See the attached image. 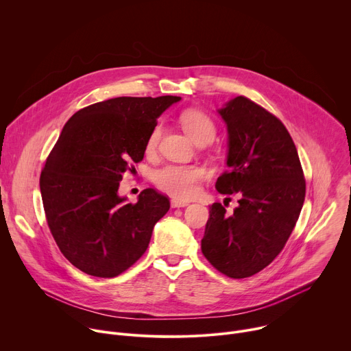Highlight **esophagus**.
Returning <instances> with one entry per match:
<instances>
[{"label": "esophagus", "instance_id": "esophagus-1", "mask_svg": "<svg viewBox=\"0 0 351 351\" xmlns=\"http://www.w3.org/2000/svg\"><path fill=\"white\" fill-rule=\"evenodd\" d=\"M171 206H172L173 208L186 207V206H189V202H186V199H180V198H172V199H171Z\"/></svg>", "mask_w": 351, "mask_h": 351}]
</instances>
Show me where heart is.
Returning <instances> with one entry per match:
<instances>
[{
  "instance_id": "1",
  "label": "heart",
  "mask_w": 351,
  "mask_h": 351,
  "mask_svg": "<svg viewBox=\"0 0 351 351\" xmlns=\"http://www.w3.org/2000/svg\"><path fill=\"white\" fill-rule=\"evenodd\" d=\"M179 122L184 132L190 136L194 143H210L214 140L217 134V125L214 119L202 110H186L180 114ZM162 126L156 125L152 132L148 133L147 140L144 143V153L145 156L152 157L156 154L157 147L161 138ZM206 171L203 167L189 164V165H179V164H169L160 168L154 173V183L156 186L179 198H189L191 197L198 183L204 178Z\"/></svg>"
}]
</instances>
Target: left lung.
I'll use <instances>...</instances> for the list:
<instances>
[{
    "mask_svg": "<svg viewBox=\"0 0 351 351\" xmlns=\"http://www.w3.org/2000/svg\"><path fill=\"white\" fill-rule=\"evenodd\" d=\"M229 133L228 169L215 189L237 193L226 214L210 207L202 252L221 274L241 279L268 267L282 252L302 213L306 179L294 141L279 118L239 95L219 110Z\"/></svg>",
    "mask_w": 351,
    "mask_h": 351,
    "instance_id": "1",
    "label": "left lung"
}]
</instances>
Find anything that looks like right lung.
I'll return each mask as SVG.
<instances>
[{
  "label": "right lung",
  "instance_id": "add662e5",
  "mask_svg": "<svg viewBox=\"0 0 351 351\" xmlns=\"http://www.w3.org/2000/svg\"><path fill=\"white\" fill-rule=\"evenodd\" d=\"M180 97H117L79 110L65 123L40 175L47 225L64 257L82 272L114 278L144 253L169 198L144 189L137 203L118 195L143 161L157 118Z\"/></svg>",
  "mask_w": 351,
  "mask_h": 351
}]
</instances>
